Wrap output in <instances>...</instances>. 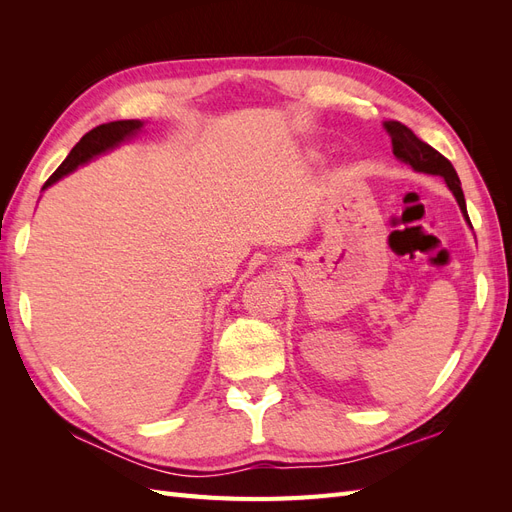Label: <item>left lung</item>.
Returning a JSON list of instances; mask_svg holds the SVG:
<instances>
[{
    "label": "left lung",
    "instance_id": "1",
    "mask_svg": "<svg viewBox=\"0 0 512 512\" xmlns=\"http://www.w3.org/2000/svg\"><path fill=\"white\" fill-rule=\"evenodd\" d=\"M384 130H386V134L391 136L393 153H395L397 160H401L404 164H410L416 170V173H427V175H440V177H444L448 190H451L455 194V198H457L463 218H466L468 224H470L468 209H466V198H463L461 181H459V177L455 173L453 164L448 162L440 151H436L431 145L423 143L421 138H418L410 128L404 126V123L384 121Z\"/></svg>",
    "mask_w": 512,
    "mask_h": 512
}]
</instances>
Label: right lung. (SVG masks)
<instances>
[{
	"label": "right lung",
	"instance_id": "right-lung-1",
	"mask_svg": "<svg viewBox=\"0 0 512 512\" xmlns=\"http://www.w3.org/2000/svg\"><path fill=\"white\" fill-rule=\"evenodd\" d=\"M143 128V121L138 119H123V121H111V123H102V126L94 128L91 132H87L79 143L72 147V151L68 153V158L59 164V168L55 173L46 179L44 188L46 190L49 185H53L55 181H59L61 177H66L72 170H76L79 166L87 164L89 160H94L100 153H106L115 149L119 143L128 141V138L136 136Z\"/></svg>",
	"mask_w": 512,
	"mask_h": 512
}]
</instances>
